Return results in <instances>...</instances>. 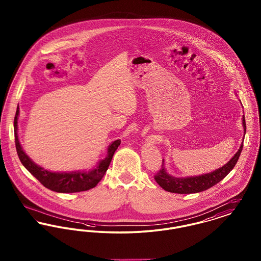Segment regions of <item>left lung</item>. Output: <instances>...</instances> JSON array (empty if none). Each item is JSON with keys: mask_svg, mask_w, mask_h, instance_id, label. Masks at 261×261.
Listing matches in <instances>:
<instances>
[{"mask_svg": "<svg viewBox=\"0 0 261 261\" xmlns=\"http://www.w3.org/2000/svg\"><path fill=\"white\" fill-rule=\"evenodd\" d=\"M243 126L246 134V120L245 115H243ZM243 143L241 144L240 149H238L235 155L223 165L222 167L212 171L211 173L202 174L199 176L191 177H174L167 173L164 167V161H162V167L154 176L156 183L167 192L176 193V194H194L205 191L212 186L219 183L224 179L230 171L234 168L237 162L239 161L241 151L243 149Z\"/></svg>", "mask_w": 261, "mask_h": 261, "instance_id": "8db88e82", "label": "left lung"}]
</instances>
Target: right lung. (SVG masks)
<instances>
[{"label":"right lung","mask_w":261,"mask_h":261,"mask_svg":"<svg viewBox=\"0 0 261 261\" xmlns=\"http://www.w3.org/2000/svg\"><path fill=\"white\" fill-rule=\"evenodd\" d=\"M19 115V109L17 107L14 116V140L15 148L18 158L25 168L32 174L38 181L46 188L58 193H78L87 191L94 187L101 180L107 172L112 156L115 150L119 147L121 141L115 140L108 148V155L106 159L98 162L96 167L86 171H72V172H51L37 165L22 149L17 135V119Z\"/></svg>","instance_id":"obj_1"}]
</instances>
